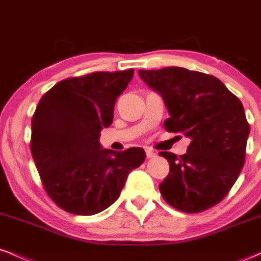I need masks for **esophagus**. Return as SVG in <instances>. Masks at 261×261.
Masks as SVG:
<instances>
[{
    "label": "esophagus",
    "instance_id": "esophagus-1",
    "mask_svg": "<svg viewBox=\"0 0 261 261\" xmlns=\"http://www.w3.org/2000/svg\"><path fill=\"white\" fill-rule=\"evenodd\" d=\"M146 155H147V158H153L155 157V153L151 149H146Z\"/></svg>",
    "mask_w": 261,
    "mask_h": 261
}]
</instances>
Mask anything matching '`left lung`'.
I'll list each match as a JSON object with an SVG mask.
<instances>
[{"instance_id": "left-lung-1", "label": "left lung", "mask_w": 261, "mask_h": 261, "mask_svg": "<svg viewBox=\"0 0 261 261\" xmlns=\"http://www.w3.org/2000/svg\"><path fill=\"white\" fill-rule=\"evenodd\" d=\"M139 74L163 97L170 115L166 130L191 139L180 157L160 153L169 162V174L160 184L163 199L187 214L217 205L245 162L249 124L242 101L211 74L182 67L140 70Z\"/></svg>"}]
</instances>
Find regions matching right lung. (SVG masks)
I'll return each mask as SVG.
<instances>
[{
	"instance_id": "add662e5",
	"label": "right lung",
	"mask_w": 261,
	"mask_h": 261,
	"mask_svg": "<svg viewBox=\"0 0 261 261\" xmlns=\"http://www.w3.org/2000/svg\"><path fill=\"white\" fill-rule=\"evenodd\" d=\"M134 70L93 72L60 81L39 100L31 151L47 195L60 208L91 216L118 200L128 173L145 162L142 148L101 149L100 130L113 122L116 98Z\"/></svg>"
}]
</instances>
